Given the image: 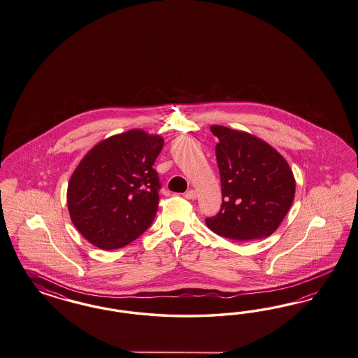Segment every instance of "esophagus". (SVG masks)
<instances>
[{"mask_svg": "<svg viewBox=\"0 0 358 358\" xmlns=\"http://www.w3.org/2000/svg\"><path fill=\"white\" fill-rule=\"evenodd\" d=\"M186 199H196L197 198V192L193 189H189L185 193Z\"/></svg>", "mask_w": 358, "mask_h": 358, "instance_id": "obj_1", "label": "esophagus"}]
</instances>
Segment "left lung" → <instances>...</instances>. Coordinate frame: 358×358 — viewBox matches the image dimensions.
<instances>
[{"label":"left lung","instance_id":"left-lung-1","mask_svg":"<svg viewBox=\"0 0 358 358\" xmlns=\"http://www.w3.org/2000/svg\"><path fill=\"white\" fill-rule=\"evenodd\" d=\"M210 131L221 174L222 206L206 218L210 230L235 241L267 238L279 227L295 198V177L283 156L257 136L223 125Z\"/></svg>","mask_w":358,"mask_h":358}]
</instances>
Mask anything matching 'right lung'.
<instances>
[{
    "mask_svg": "<svg viewBox=\"0 0 358 358\" xmlns=\"http://www.w3.org/2000/svg\"><path fill=\"white\" fill-rule=\"evenodd\" d=\"M164 138L131 129L101 140L76 166L67 187L70 218L101 250L120 248L143 234L159 208L153 164Z\"/></svg>",
    "mask_w": 358,
    "mask_h": 358,
    "instance_id": "add662e5",
    "label": "right lung"
}]
</instances>
